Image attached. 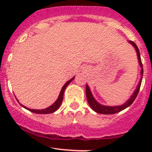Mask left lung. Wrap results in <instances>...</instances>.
<instances>
[{
  "mask_svg": "<svg viewBox=\"0 0 152 152\" xmlns=\"http://www.w3.org/2000/svg\"><path fill=\"white\" fill-rule=\"evenodd\" d=\"M129 42L132 45L133 47L135 49L136 52H137V59H138V62L139 65H140V67H141V70H140V79L139 81L138 85H137V88L135 89V90L134 91L133 94L130 96L129 99L125 102V103L119 106H106V105H102L100 103L97 102V101L95 99V98L93 97V94L91 93V90H90L89 86L86 85V96H87V102H88L89 105L91 107L92 110L93 111L96 112L98 113H100V114H104V115H110V114H115V113H118L119 112L122 111L124 109L127 108L128 107H129L133 103V102L134 101V99H136L137 96V93H138L139 90H140V85H141V82L142 79V74H143V69H142V65L141 62V59H140V51H139V49L137 48L136 44L134 43V42L131 40H129Z\"/></svg>",
  "mask_w": 152,
  "mask_h": 152,
  "instance_id": "left-lung-1",
  "label": "left lung"
}]
</instances>
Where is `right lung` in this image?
Returning <instances> with one entry per match:
<instances>
[{
  "label": "right lung",
  "mask_w": 152,
  "mask_h": 152,
  "mask_svg": "<svg viewBox=\"0 0 152 152\" xmlns=\"http://www.w3.org/2000/svg\"><path fill=\"white\" fill-rule=\"evenodd\" d=\"M74 78H75V76L74 77L72 78V79H70L69 81H67L66 83L64 85L63 87H62V90H61L60 93H59L58 99H56V102H55L53 104L50 105V107H47V108H45V109H43V110H33V109H29V108H28V107H25V106L21 104H20V105L22 106L23 108L26 109V110H29V111L32 112V113H37V114H49V113H54L55 111H56V110L59 108L61 104H62V100H63V95H64V92H65V90L66 89L67 85H68L69 84H70V82L73 80V79H74Z\"/></svg>",
  "instance_id": "right-lung-1"
}]
</instances>
